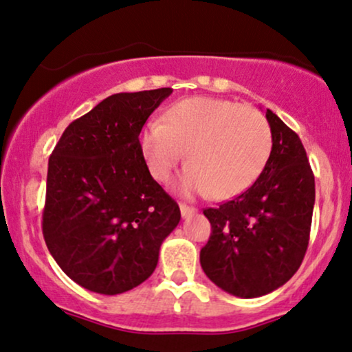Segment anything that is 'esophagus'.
<instances>
[{
    "label": "esophagus",
    "mask_w": 352,
    "mask_h": 352,
    "mask_svg": "<svg viewBox=\"0 0 352 352\" xmlns=\"http://www.w3.org/2000/svg\"><path fill=\"white\" fill-rule=\"evenodd\" d=\"M179 209H181V216H183L184 219L191 217L197 212L196 208H191V206H186V204H179Z\"/></svg>",
    "instance_id": "esophagus-1"
}]
</instances>
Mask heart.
<instances>
[{
  "label": "heart",
  "instance_id": "1",
  "mask_svg": "<svg viewBox=\"0 0 352 352\" xmlns=\"http://www.w3.org/2000/svg\"><path fill=\"white\" fill-rule=\"evenodd\" d=\"M140 151L158 183H168L183 160L184 196L210 194L229 199L249 189L265 169L272 130L257 109L216 97H189L173 103L161 122L140 133Z\"/></svg>",
  "mask_w": 352,
  "mask_h": 352
}]
</instances>
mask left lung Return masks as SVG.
Segmentation results:
<instances>
[{
  "instance_id": "left-lung-1",
  "label": "left lung",
  "mask_w": 352,
  "mask_h": 352,
  "mask_svg": "<svg viewBox=\"0 0 352 352\" xmlns=\"http://www.w3.org/2000/svg\"><path fill=\"white\" fill-rule=\"evenodd\" d=\"M272 153L258 179L232 201L204 209L212 226L201 267L212 283L257 298L295 275L308 249L315 208V176L295 131L272 110Z\"/></svg>"
}]
</instances>
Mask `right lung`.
<instances>
[{"mask_svg": "<svg viewBox=\"0 0 352 352\" xmlns=\"http://www.w3.org/2000/svg\"><path fill=\"white\" fill-rule=\"evenodd\" d=\"M173 89L115 94L65 128L49 158L43 234L70 280L100 295L138 287L158 265L179 208L153 179L140 133Z\"/></svg>", "mask_w": 352, "mask_h": 352, "instance_id": "obj_1", "label": "right lung"}]
</instances>
